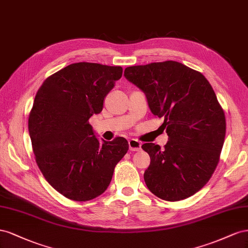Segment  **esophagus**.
Returning <instances> with one entry per match:
<instances>
[{
	"mask_svg": "<svg viewBox=\"0 0 248 248\" xmlns=\"http://www.w3.org/2000/svg\"><path fill=\"white\" fill-rule=\"evenodd\" d=\"M129 147H130V151L139 152L141 150V143L136 139H131L129 140Z\"/></svg>",
	"mask_w": 248,
	"mask_h": 248,
	"instance_id": "34e87169",
	"label": "esophagus"
}]
</instances>
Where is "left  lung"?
Returning <instances> with one entry per match:
<instances>
[{"label":"left lung","mask_w":248,"mask_h":248,"mask_svg":"<svg viewBox=\"0 0 248 248\" xmlns=\"http://www.w3.org/2000/svg\"><path fill=\"white\" fill-rule=\"evenodd\" d=\"M124 77L143 91L155 116L163 118L164 148L144 143L151 157L144 181L167 202L195 194L211 179L220 159L225 115L202 74L176 61L129 66Z\"/></svg>","instance_id":"8db88e82"}]
</instances>
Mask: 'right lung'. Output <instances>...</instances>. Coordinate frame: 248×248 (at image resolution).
<instances>
[{
	"instance_id": "obj_1",
	"label": "right lung",
	"mask_w": 248,
	"mask_h": 248,
	"mask_svg": "<svg viewBox=\"0 0 248 248\" xmlns=\"http://www.w3.org/2000/svg\"><path fill=\"white\" fill-rule=\"evenodd\" d=\"M122 76L120 66L73 63L46 78L35 96L28 124L35 160L49 185L69 200L103 194L129 150L124 137L100 142L88 123Z\"/></svg>"
}]
</instances>
